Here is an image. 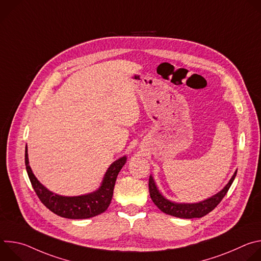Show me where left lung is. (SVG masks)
Here are the masks:
<instances>
[{"label":"left lung","mask_w":261,"mask_h":261,"mask_svg":"<svg viewBox=\"0 0 261 261\" xmlns=\"http://www.w3.org/2000/svg\"><path fill=\"white\" fill-rule=\"evenodd\" d=\"M238 169L234 171L233 175L229 179V181L226 184V186L221 191H219L217 194L202 200L199 202L194 203H181V202H175L172 200L167 199L163 196V194L159 191L157 185L155 182L154 177L152 174L150 175V179H148V190H150V195L153 200V202L158 206L159 210H161L163 213L177 217L182 219H192V218H201L208 213H211L226 195L228 192L231 184L233 182L236 175H237Z\"/></svg>","instance_id":"8db88e82"}]
</instances>
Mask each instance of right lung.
<instances>
[{"mask_svg":"<svg viewBox=\"0 0 261 261\" xmlns=\"http://www.w3.org/2000/svg\"><path fill=\"white\" fill-rule=\"evenodd\" d=\"M126 161L127 156H123L111 163L96 191L79 196H63L49 191L35 176L29 164L28 146L24 154L27 172L37 196L49 211L67 219H88L104 213L110 204L118 174Z\"/></svg>","mask_w":261,"mask_h":261,"instance_id":"obj_1","label":"right lung"}]
</instances>
